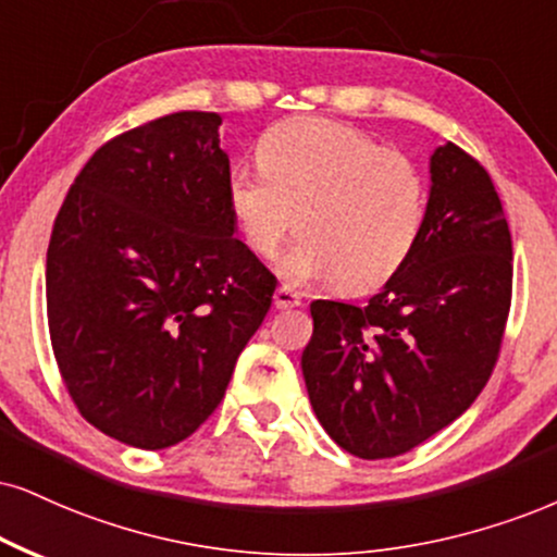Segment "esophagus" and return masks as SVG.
<instances>
[{
  "mask_svg": "<svg viewBox=\"0 0 557 557\" xmlns=\"http://www.w3.org/2000/svg\"><path fill=\"white\" fill-rule=\"evenodd\" d=\"M273 307H276V310H292V307H301V299L297 292L278 286V289L273 292Z\"/></svg>",
  "mask_w": 557,
  "mask_h": 557,
  "instance_id": "esophagus-1",
  "label": "esophagus"
}]
</instances>
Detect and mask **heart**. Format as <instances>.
Masks as SVG:
<instances>
[{
  "instance_id": "b5f03b06",
  "label": "heart",
  "mask_w": 557,
  "mask_h": 557,
  "mask_svg": "<svg viewBox=\"0 0 557 557\" xmlns=\"http://www.w3.org/2000/svg\"><path fill=\"white\" fill-rule=\"evenodd\" d=\"M258 154L263 168H232L226 203L260 258L273 256L292 230L301 232L281 258L286 281L338 278L346 292H369L413 256L429 190L405 154L327 119L276 123Z\"/></svg>"
}]
</instances>
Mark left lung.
I'll return each mask as SVG.
<instances>
[{
	"mask_svg": "<svg viewBox=\"0 0 557 557\" xmlns=\"http://www.w3.org/2000/svg\"><path fill=\"white\" fill-rule=\"evenodd\" d=\"M413 256L367 307L318 299L301 354L312 410L361 459L410 451L475 403L498 359L513 252L491 175L451 141L429 160Z\"/></svg>",
	"mask_w": 557,
	"mask_h": 557,
	"instance_id": "obj_1",
	"label": "left lung"
}]
</instances>
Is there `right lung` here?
Returning a JSON list of instances; mask_svg holds the SVG:
<instances>
[{"label": "right lung", "instance_id": "right-lung-1", "mask_svg": "<svg viewBox=\"0 0 557 557\" xmlns=\"http://www.w3.org/2000/svg\"><path fill=\"white\" fill-rule=\"evenodd\" d=\"M219 126L183 111L108 141L48 243L59 372L79 413L136 449L183 442L214 413L276 289L235 237Z\"/></svg>", "mask_w": 557, "mask_h": 557}]
</instances>
